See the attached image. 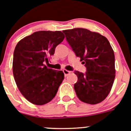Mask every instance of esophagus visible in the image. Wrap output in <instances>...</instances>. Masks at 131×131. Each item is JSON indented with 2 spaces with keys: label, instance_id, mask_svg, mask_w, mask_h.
I'll return each instance as SVG.
<instances>
[{
  "label": "esophagus",
  "instance_id": "34e87169",
  "mask_svg": "<svg viewBox=\"0 0 131 131\" xmlns=\"http://www.w3.org/2000/svg\"><path fill=\"white\" fill-rule=\"evenodd\" d=\"M63 71V72H64V76H65V77H67V76H68V75H70V74H71V72L69 71V70H66V69H64Z\"/></svg>",
  "mask_w": 131,
  "mask_h": 131
}]
</instances>
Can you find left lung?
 Listing matches in <instances>:
<instances>
[{
  "mask_svg": "<svg viewBox=\"0 0 131 131\" xmlns=\"http://www.w3.org/2000/svg\"><path fill=\"white\" fill-rule=\"evenodd\" d=\"M63 32L87 69L85 74L75 72L78 81L74 88L77 96L85 103H100L110 93L115 76V56L109 41L101 34L83 28Z\"/></svg>",
  "mask_w": 131,
  "mask_h": 131,
  "instance_id": "left-lung-1",
  "label": "left lung"
}]
</instances>
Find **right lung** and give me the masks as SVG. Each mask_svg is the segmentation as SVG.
<instances>
[{"mask_svg":"<svg viewBox=\"0 0 131 131\" xmlns=\"http://www.w3.org/2000/svg\"><path fill=\"white\" fill-rule=\"evenodd\" d=\"M64 38L61 31L41 30L26 36L16 45L12 65L14 80L21 93L34 104L50 102L64 80L62 70L45 64Z\"/></svg>","mask_w":131,"mask_h":131,"instance_id":"1","label":"right lung"}]
</instances>
